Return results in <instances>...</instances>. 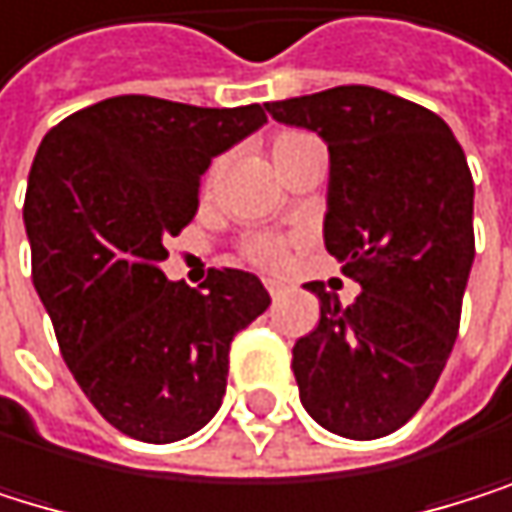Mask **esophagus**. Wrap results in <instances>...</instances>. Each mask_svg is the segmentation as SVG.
<instances>
[{"label":"esophagus","instance_id":"1","mask_svg":"<svg viewBox=\"0 0 512 512\" xmlns=\"http://www.w3.org/2000/svg\"><path fill=\"white\" fill-rule=\"evenodd\" d=\"M265 290H268V296H271V299H277L280 293H284V287H280L277 280H265Z\"/></svg>","mask_w":512,"mask_h":512}]
</instances>
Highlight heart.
<instances>
[{"label": "heart", "instance_id": "obj_1", "mask_svg": "<svg viewBox=\"0 0 512 512\" xmlns=\"http://www.w3.org/2000/svg\"><path fill=\"white\" fill-rule=\"evenodd\" d=\"M305 140H311V137L308 134H299V131H280L274 137V143H271V152L277 155V152H284V149H290L296 143H305ZM213 173H216V167L210 170L207 180H213ZM241 256H244V262H250V265H256L262 271H280V268L287 265L290 241L280 238V235H250L241 244Z\"/></svg>", "mask_w": 512, "mask_h": 512}]
</instances>
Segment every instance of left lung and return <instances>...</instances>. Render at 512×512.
Here are the masks:
<instances>
[{"label":"left lung","mask_w":512,"mask_h":512,"mask_svg":"<svg viewBox=\"0 0 512 512\" xmlns=\"http://www.w3.org/2000/svg\"><path fill=\"white\" fill-rule=\"evenodd\" d=\"M329 146L323 241L363 287L351 305L320 299L317 326L293 345L311 418L351 440L400 430L437 388L461 326L473 265V176L449 124L412 100L342 85L265 103Z\"/></svg>","instance_id":"obj_1"}]
</instances>
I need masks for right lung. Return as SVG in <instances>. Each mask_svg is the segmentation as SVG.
I'll use <instances>...</instances> for the list:
<instances>
[{
    "instance_id": "1",
    "label": "right lung",
    "mask_w": 512,
    "mask_h": 512,
    "mask_svg": "<svg viewBox=\"0 0 512 512\" xmlns=\"http://www.w3.org/2000/svg\"><path fill=\"white\" fill-rule=\"evenodd\" d=\"M265 121L259 103L121 94L54 124L36 152L23 201L36 293L72 378L134 440L201 430L222 403L235 336L271 305L250 271L210 268L192 290L158 268L198 210L210 158Z\"/></svg>"
}]
</instances>
